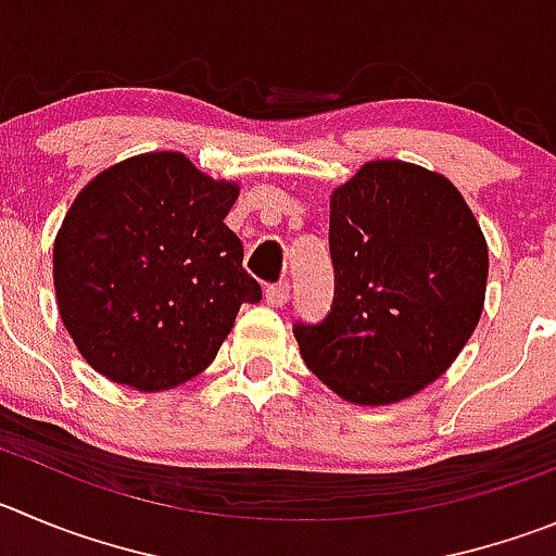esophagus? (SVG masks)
I'll list each match as a JSON object with an SVG mask.
<instances>
[{"label":"esophagus","mask_w":556,"mask_h":556,"mask_svg":"<svg viewBox=\"0 0 556 556\" xmlns=\"http://www.w3.org/2000/svg\"><path fill=\"white\" fill-rule=\"evenodd\" d=\"M266 302L271 307H285L290 302V285L288 282H277V285H268L266 288Z\"/></svg>","instance_id":"34e87169"}]
</instances>
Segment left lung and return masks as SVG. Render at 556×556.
<instances>
[{
	"instance_id": "1",
	"label": "left lung",
	"mask_w": 556,
	"mask_h": 556,
	"mask_svg": "<svg viewBox=\"0 0 556 556\" xmlns=\"http://www.w3.org/2000/svg\"><path fill=\"white\" fill-rule=\"evenodd\" d=\"M334 299L295 324L304 365L340 397H412L460 354L485 302L489 247L460 191L406 161H370L331 194Z\"/></svg>"
}]
</instances>
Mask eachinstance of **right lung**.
Segmentation results:
<instances>
[{"label":"right lung","mask_w":556,"mask_h":556,"mask_svg":"<svg viewBox=\"0 0 556 556\" xmlns=\"http://www.w3.org/2000/svg\"><path fill=\"white\" fill-rule=\"evenodd\" d=\"M236 184L180 153L121 161L81 189L54 241V288L76 349L114 383L161 392L200 376L241 304L263 299L225 225Z\"/></svg>","instance_id":"obj_1"}]
</instances>
